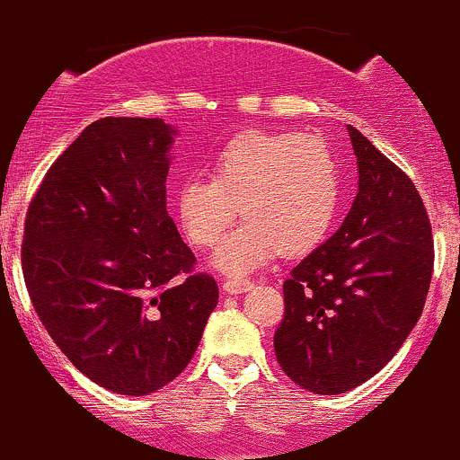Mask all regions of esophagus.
Here are the masks:
<instances>
[{
	"label": "esophagus",
	"instance_id": "34e87169",
	"mask_svg": "<svg viewBox=\"0 0 460 460\" xmlns=\"http://www.w3.org/2000/svg\"><path fill=\"white\" fill-rule=\"evenodd\" d=\"M252 288V281H246V279H226L223 283V289L226 294H244Z\"/></svg>",
	"mask_w": 460,
	"mask_h": 460
}]
</instances>
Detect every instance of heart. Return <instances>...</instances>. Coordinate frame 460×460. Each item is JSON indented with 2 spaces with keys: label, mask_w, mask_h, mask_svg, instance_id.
<instances>
[{
  "label": "heart",
  "mask_w": 460,
  "mask_h": 460,
  "mask_svg": "<svg viewBox=\"0 0 460 460\" xmlns=\"http://www.w3.org/2000/svg\"><path fill=\"white\" fill-rule=\"evenodd\" d=\"M341 199L335 157L320 138L246 131L212 162V179H186L175 209L194 246H214L237 216L248 218L216 252L229 274L261 266L274 252L314 251L331 231Z\"/></svg>",
  "instance_id": "b5f03b06"
}]
</instances>
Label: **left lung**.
<instances>
[{
	"mask_svg": "<svg viewBox=\"0 0 460 460\" xmlns=\"http://www.w3.org/2000/svg\"><path fill=\"white\" fill-rule=\"evenodd\" d=\"M350 131L358 192L344 225L289 272L279 366L314 394L350 392L400 350L429 296L435 244L411 177Z\"/></svg>",
	"mask_w": 460,
	"mask_h": 460,
	"instance_id": "8db88e82",
	"label": "left lung"
}]
</instances>
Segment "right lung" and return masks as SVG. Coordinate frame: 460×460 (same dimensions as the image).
<instances>
[{
	"instance_id": "add662e5",
	"label": "right lung",
	"mask_w": 460,
	"mask_h": 460,
	"mask_svg": "<svg viewBox=\"0 0 460 460\" xmlns=\"http://www.w3.org/2000/svg\"><path fill=\"white\" fill-rule=\"evenodd\" d=\"M175 129L94 120L51 164L25 216L21 268L51 340L93 383L146 395L186 369L218 285L166 212Z\"/></svg>"
}]
</instances>
